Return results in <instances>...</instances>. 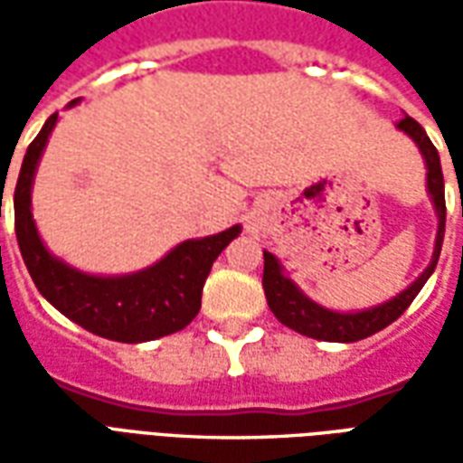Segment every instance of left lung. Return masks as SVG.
<instances>
[{
  "label": "left lung",
  "instance_id": "left-lung-1",
  "mask_svg": "<svg viewBox=\"0 0 463 463\" xmlns=\"http://www.w3.org/2000/svg\"><path fill=\"white\" fill-rule=\"evenodd\" d=\"M402 133H407L411 141L417 143L419 153L427 165V193L437 213V241H434V252H431V262H429L424 272L417 280L407 285L404 290L397 292L394 298L372 305L367 310L354 312H337L330 307H322L320 302L310 300L305 292L295 285L285 275L282 262L272 255V252L262 250L265 255V270H262V288H265V298L270 305L272 315L290 330L300 332L305 337L322 342H357L364 340L374 332L384 330L387 325L397 320L402 312L407 310L411 300L417 298L419 290L424 288V282L431 278V272L437 268L439 252H441V242H444V228H447V203H444V173H441V161L434 148V143L429 141L427 131L419 126L411 116H404L397 123Z\"/></svg>",
  "mask_w": 463,
  "mask_h": 463
}]
</instances>
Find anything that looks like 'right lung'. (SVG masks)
<instances>
[{"instance_id":"1","label":"right lung","mask_w":463,"mask_h":463,"mask_svg":"<svg viewBox=\"0 0 463 463\" xmlns=\"http://www.w3.org/2000/svg\"><path fill=\"white\" fill-rule=\"evenodd\" d=\"M74 99L66 109H74ZM59 114H52L26 148L14 188V231L19 250L36 290L84 330L126 345L151 342L191 325L201 310V295L213 262L241 225L178 242L148 268L126 275H91L69 265L42 241L32 215V188Z\"/></svg>"}]
</instances>
